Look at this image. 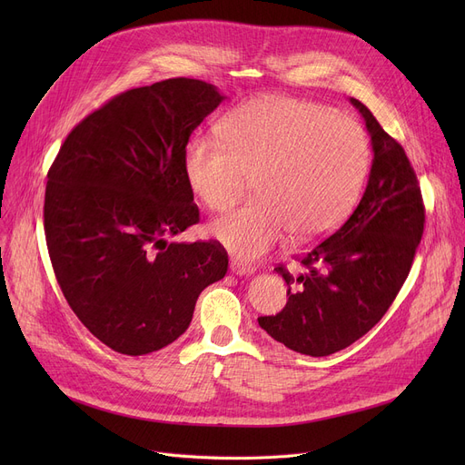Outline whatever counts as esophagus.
Masks as SVG:
<instances>
[{
	"label": "esophagus",
	"instance_id": "1",
	"mask_svg": "<svg viewBox=\"0 0 465 465\" xmlns=\"http://www.w3.org/2000/svg\"><path fill=\"white\" fill-rule=\"evenodd\" d=\"M230 270H232V273H235V275H252V273H254V267H252V265L241 263V262H235V260L230 263Z\"/></svg>",
	"mask_w": 465,
	"mask_h": 465
}]
</instances>
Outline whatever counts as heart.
Masks as SVG:
<instances>
[{
    "mask_svg": "<svg viewBox=\"0 0 465 465\" xmlns=\"http://www.w3.org/2000/svg\"><path fill=\"white\" fill-rule=\"evenodd\" d=\"M220 135L192 137L183 153L188 188L209 211L233 207L254 179V202L218 218L211 237L254 262L292 233L307 242L331 233L354 209L371 149L356 120L284 95L233 109Z\"/></svg>",
    "mask_w": 465,
    "mask_h": 465,
    "instance_id": "b5f03b06",
    "label": "heart"
}]
</instances>
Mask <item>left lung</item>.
Wrapping results in <instances>:
<instances>
[{
  "mask_svg": "<svg viewBox=\"0 0 465 465\" xmlns=\"http://www.w3.org/2000/svg\"><path fill=\"white\" fill-rule=\"evenodd\" d=\"M371 135L373 163L358 207L321 241L294 277L281 263L288 302L258 324L284 347L330 356L368 333L401 290L424 232L426 211L417 173L403 146L361 102L351 97Z\"/></svg>",
  "mask_w": 465,
  "mask_h": 465,
  "instance_id": "left-lung-1",
  "label": "left lung"
}]
</instances>
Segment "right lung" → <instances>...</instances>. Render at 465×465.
I'll return each instance as SVG.
<instances>
[{"mask_svg": "<svg viewBox=\"0 0 465 465\" xmlns=\"http://www.w3.org/2000/svg\"><path fill=\"white\" fill-rule=\"evenodd\" d=\"M223 100L186 77L126 90L69 132L48 169L43 216L56 281L114 352L173 343L202 290L228 272L220 242L169 241L200 223L183 153Z\"/></svg>", "mask_w": 465, "mask_h": 465, "instance_id": "obj_1", "label": "right lung"}]
</instances>
